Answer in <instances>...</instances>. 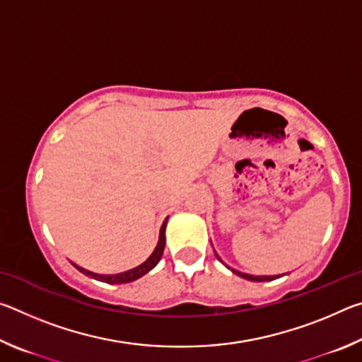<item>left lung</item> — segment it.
<instances>
[{
    "instance_id": "left-lung-1",
    "label": "left lung",
    "mask_w": 362,
    "mask_h": 362,
    "mask_svg": "<svg viewBox=\"0 0 362 362\" xmlns=\"http://www.w3.org/2000/svg\"><path fill=\"white\" fill-rule=\"evenodd\" d=\"M214 252H216V250H214ZM216 257L217 259L222 262V259H220V257L217 255V252H216ZM226 268L228 269H231L233 273L235 274H238V276H241V278H244V279H247V281H255V283H263V281H273V279H278V278H281V276H284V274H276V276H254V274H247V273H241V272H238V269H235V268H230L228 265H225Z\"/></svg>"
}]
</instances>
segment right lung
Instances as JSON below:
<instances>
[{"label": "right lung", "instance_id": "add662e5", "mask_svg": "<svg viewBox=\"0 0 362 362\" xmlns=\"http://www.w3.org/2000/svg\"><path fill=\"white\" fill-rule=\"evenodd\" d=\"M168 218H169V217H166V220H164L163 225H161V230H159V240H158V244H156L155 250H153L148 259H146L144 263H140V265L136 267V268L127 269V272H122V273H116V274H99V273L89 272V269L79 267V265H76V263H73V262H70V263L78 269V272H81L83 274H86V276L94 278V279H97V281H102V283H107V284H126V283H132V281L142 278L144 274L151 272V269L158 265V262L161 260L163 250H164V244H166V225H168Z\"/></svg>", "mask_w": 362, "mask_h": 362}]
</instances>
